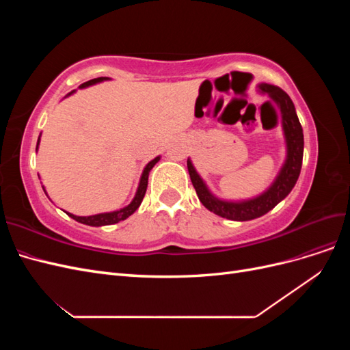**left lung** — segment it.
Segmentation results:
<instances>
[{
    "instance_id": "obj_1",
    "label": "left lung",
    "mask_w": 350,
    "mask_h": 350,
    "mask_svg": "<svg viewBox=\"0 0 350 350\" xmlns=\"http://www.w3.org/2000/svg\"><path fill=\"white\" fill-rule=\"evenodd\" d=\"M260 90L267 93L270 99L276 102L278 107L280 108L286 146H288V156H286V162L282 171L278 175L276 181L273 183V185L266 193H262L261 196L252 200L238 201V203L219 200L208 191V188L197 174L191 161L187 162L189 178H191V183L201 203H203L206 208L213 211L215 215L226 217L229 220L245 221L269 213L273 207H276L292 191V188L295 187L296 181H298L301 174L304 156V133L298 115H296L293 102L291 100L289 94L278 86H271V84L264 83L260 86ZM266 103L271 105L270 100Z\"/></svg>"
}]
</instances>
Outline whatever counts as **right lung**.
Returning <instances> with one entry per match:
<instances>
[{
	"label": "right lung",
	"instance_id": "obj_1",
	"mask_svg": "<svg viewBox=\"0 0 350 350\" xmlns=\"http://www.w3.org/2000/svg\"><path fill=\"white\" fill-rule=\"evenodd\" d=\"M103 80H108V77H98V79L89 80L86 83H83L80 88H88V86H92V84H94V83H99V81H103ZM71 93H68V94H71ZM38 146H39V139H38ZM38 146H36V149H38ZM159 159H161V157H154L153 161L147 163V166L144 167L142 179H140V185H139V188H137L135 197H134V200L126 207H124L121 210H116V211H111V213H100V215H94V216H74L71 213H67V215L70 217H72L74 220L80 221V224L89 225V226L113 225V224H118V221H121V220L126 219L129 216H131L134 211L139 208V206L142 204V201H143L144 194H146V189H147V179H149V172L152 171V167L157 163Z\"/></svg>",
	"mask_w": 350,
	"mask_h": 350
}]
</instances>
